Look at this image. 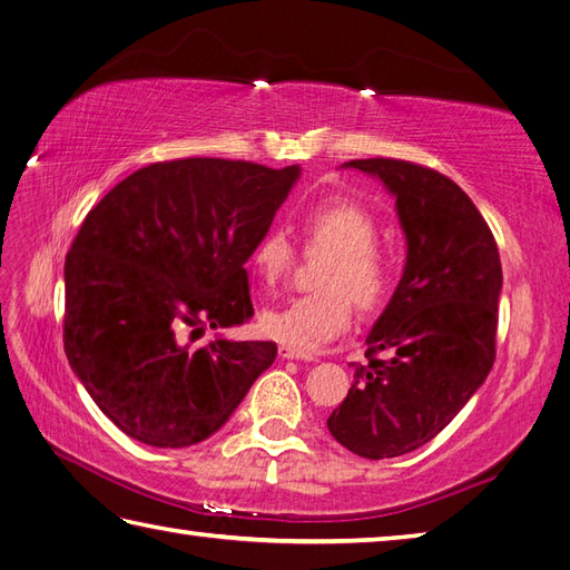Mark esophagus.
I'll return each mask as SVG.
<instances>
[{
	"label": "esophagus",
	"mask_w": 570,
	"mask_h": 570,
	"mask_svg": "<svg viewBox=\"0 0 570 570\" xmlns=\"http://www.w3.org/2000/svg\"><path fill=\"white\" fill-rule=\"evenodd\" d=\"M279 356H282V360H303V362H311L313 360L311 354H303V352H298L294 347H286V345L279 347Z\"/></svg>",
	"instance_id": "1"
}]
</instances>
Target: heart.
<instances>
[{
    "mask_svg": "<svg viewBox=\"0 0 570 570\" xmlns=\"http://www.w3.org/2000/svg\"><path fill=\"white\" fill-rule=\"evenodd\" d=\"M379 233V220L372 210L347 198H325L306 208L301 216L306 247L333 253L321 282L325 291L264 311V333L286 347L315 352L350 327V297L364 313L379 308L393 284V259L376 243ZM294 257L296 249L279 228L264 233L253 247V267L267 286L284 279L294 267Z\"/></svg>",
    "mask_w": 570,
    "mask_h": 570,
    "instance_id": "b5f03b06",
    "label": "heart"
}]
</instances>
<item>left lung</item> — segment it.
Masks as SVG:
<instances>
[{
	"label": "left lung",
	"mask_w": 570,
	"mask_h": 570,
	"mask_svg": "<svg viewBox=\"0 0 570 570\" xmlns=\"http://www.w3.org/2000/svg\"><path fill=\"white\" fill-rule=\"evenodd\" d=\"M395 196L407 255L327 430L364 459L413 452L456 417L495 362L502 269L495 237L459 184L389 157L352 160Z\"/></svg>",
	"instance_id": "obj_1"
}]
</instances>
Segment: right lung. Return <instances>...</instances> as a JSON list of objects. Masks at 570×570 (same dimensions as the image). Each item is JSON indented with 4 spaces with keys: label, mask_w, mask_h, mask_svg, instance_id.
Returning <instances> with one entry per match:
<instances>
[{
    "label": "right lung",
    "mask_w": 570,
    "mask_h": 570,
    "mask_svg": "<svg viewBox=\"0 0 570 570\" xmlns=\"http://www.w3.org/2000/svg\"><path fill=\"white\" fill-rule=\"evenodd\" d=\"M298 177L187 157L134 171L89 210L65 257L62 340L118 430L160 449L204 442L274 364V342L187 340L253 317L245 262Z\"/></svg>",
    "instance_id": "obj_1"
}]
</instances>
